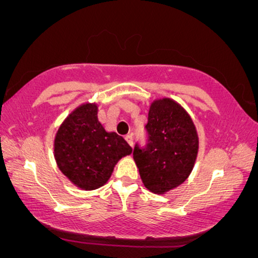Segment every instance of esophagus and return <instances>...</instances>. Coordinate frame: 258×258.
I'll list each match as a JSON object with an SVG mask.
<instances>
[{
    "label": "esophagus",
    "instance_id": "1",
    "mask_svg": "<svg viewBox=\"0 0 258 258\" xmlns=\"http://www.w3.org/2000/svg\"><path fill=\"white\" fill-rule=\"evenodd\" d=\"M124 139H125L126 142H128L130 146L133 147V144H134V137H133V135H130V134H129V135H125Z\"/></svg>",
    "mask_w": 258,
    "mask_h": 258
}]
</instances>
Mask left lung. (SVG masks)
<instances>
[{"label":"left lung","instance_id":"8db88e82","mask_svg":"<svg viewBox=\"0 0 258 258\" xmlns=\"http://www.w3.org/2000/svg\"><path fill=\"white\" fill-rule=\"evenodd\" d=\"M147 143L134 148V160L147 189L164 194L188 178L199 151L195 124L170 98L154 101L146 124Z\"/></svg>","mask_w":258,"mask_h":258}]
</instances>
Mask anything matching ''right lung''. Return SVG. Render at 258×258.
Segmentation results:
<instances>
[{
    "instance_id": "obj_1",
    "label": "right lung",
    "mask_w": 258,
    "mask_h": 258,
    "mask_svg": "<svg viewBox=\"0 0 258 258\" xmlns=\"http://www.w3.org/2000/svg\"><path fill=\"white\" fill-rule=\"evenodd\" d=\"M132 151L122 136L105 132L95 103L76 108L59 126L54 143L59 170L84 190L105 184L118 160Z\"/></svg>"
}]
</instances>
